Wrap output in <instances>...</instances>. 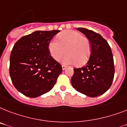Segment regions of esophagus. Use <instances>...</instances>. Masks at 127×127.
I'll list each match as a JSON object with an SVG mask.
<instances>
[{
    "instance_id": "34e87169",
    "label": "esophagus",
    "mask_w": 127,
    "mask_h": 127,
    "mask_svg": "<svg viewBox=\"0 0 127 127\" xmlns=\"http://www.w3.org/2000/svg\"><path fill=\"white\" fill-rule=\"evenodd\" d=\"M62 69L63 70H65L66 69V68H67V67H66L65 65H62Z\"/></svg>"
}]
</instances>
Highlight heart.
<instances>
[{"mask_svg":"<svg viewBox=\"0 0 127 127\" xmlns=\"http://www.w3.org/2000/svg\"><path fill=\"white\" fill-rule=\"evenodd\" d=\"M58 41L52 39L48 46L49 51L55 60L58 61L64 54L62 59L64 64L84 65L89 60L91 47L88 39L80 32L74 30H66L58 36Z\"/></svg>","mask_w":127,"mask_h":127,"instance_id":"heart-1","label":"heart"}]
</instances>
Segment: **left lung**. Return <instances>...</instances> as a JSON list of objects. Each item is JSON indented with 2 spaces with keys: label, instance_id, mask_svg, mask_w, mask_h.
Segmentation results:
<instances>
[{
  "label": "left lung",
  "instance_id": "1",
  "mask_svg": "<svg viewBox=\"0 0 127 127\" xmlns=\"http://www.w3.org/2000/svg\"><path fill=\"white\" fill-rule=\"evenodd\" d=\"M88 39L91 54L81 68L74 69L71 84L77 92L90 97L104 94L112 84L114 64L112 52L107 41L99 33L87 28H77Z\"/></svg>",
  "mask_w": 127,
  "mask_h": 127
}]
</instances>
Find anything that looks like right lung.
Listing matches in <instances>:
<instances>
[{
    "instance_id": "add662e5",
    "label": "right lung",
    "mask_w": 127,
    "mask_h": 127,
    "mask_svg": "<svg viewBox=\"0 0 127 127\" xmlns=\"http://www.w3.org/2000/svg\"><path fill=\"white\" fill-rule=\"evenodd\" d=\"M60 30H37L20 38L9 60V75L15 88L35 98L51 91L62 67L50 55L48 46Z\"/></svg>"
}]
</instances>
